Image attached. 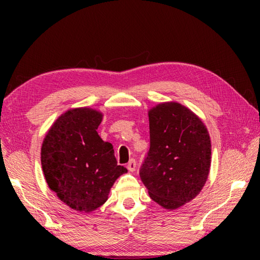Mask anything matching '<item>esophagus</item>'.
I'll return each mask as SVG.
<instances>
[{
	"label": "esophagus",
	"mask_w": 260,
	"mask_h": 260,
	"mask_svg": "<svg viewBox=\"0 0 260 260\" xmlns=\"http://www.w3.org/2000/svg\"><path fill=\"white\" fill-rule=\"evenodd\" d=\"M135 167H136V161H135V159H131V160L128 161V164H127V169H128V171H131V172H134Z\"/></svg>",
	"instance_id": "esophagus-1"
}]
</instances>
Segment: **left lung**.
<instances>
[{"label":"left lung","instance_id":"left-lung-1","mask_svg":"<svg viewBox=\"0 0 260 260\" xmlns=\"http://www.w3.org/2000/svg\"><path fill=\"white\" fill-rule=\"evenodd\" d=\"M150 148L140 177L151 200L178 209L199 195L208 179L211 141L203 122L179 103H161L149 111Z\"/></svg>","mask_w":260,"mask_h":260}]
</instances>
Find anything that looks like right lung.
<instances>
[{"instance_id": "right-lung-1", "label": "right lung", "mask_w": 260, "mask_h": 260, "mask_svg": "<svg viewBox=\"0 0 260 260\" xmlns=\"http://www.w3.org/2000/svg\"><path fill=\"white\" fill-rule=\"evenodd\" d=\"M102 113L89 108L69 110L50 127L42 143L46 181L58 199L80 212H91L108 200L117 178L127 172L117 164L111 143L96 129Z\"/></svg>"}]
</instances>
